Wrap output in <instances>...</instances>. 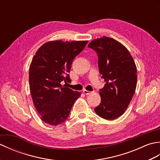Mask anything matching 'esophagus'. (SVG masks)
Returning <instances> with one entry per match:
<instances>
[{"label":"esophagus","instance_id":"34e87169","mask_svg":"<svg viewBox=\"0 0 160 160\" xmlns=\"http://www.w3.org/2000/svg\"><path fill=\"white\" fill-rule=\"evenodd\" d=\"M83 93H84V94H86V95H89V94H90L91 92V91H87V90H83Z\"/></svg>","mask_w":160,"mask_h":160}]
</instances>
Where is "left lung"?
<instances>
[{
  "label": "left lung",
  "mask_w": 160,
  "mask_h": 160,
  "mask_svg": "<svg viewBox=\"0 0 160 160\" xmlns=\"http://www.w3.org/2000/svg\"><path fill=\"white\" fill-rule=\"evenodd\" d=\"M88 47L97 53L100 73L106 82L100 89L101 102L94 111L104 119L115 120L124 113L135 93L136 65L128 49L113 38L103 36Z\"/></svg>",
  "instance_id": "8db88e82"
}]
</instances>
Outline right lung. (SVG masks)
<instances>
[{
	"label": "right lung",
	"mask_w": 160,
	"mask_h": 160,
	"mask_svg": "<svg viewBox=\"0 0 160 160\" xmlns=\"http://www.w3.org/2000/svg\"><path fill=\"white\" fill-rule=\"evenodd\" d=\"M87 42L49 41L33 56L29 66V88L33 102L45 123L52 126L63 123L80 96V92L62 86L61 82L71 81V64Z\"/></svg>",
	"instance_id": "1"
}]
</instances>
